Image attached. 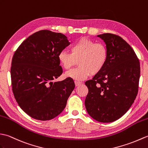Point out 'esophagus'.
<instances>
[{"label": "esophagus", "instance_id": "1", "mask_svg": "<svg viewBox=\"0 0 148 148\" xmlns=\"http://www.w3.org/2000/svg\"><path fill=\"white\" fill-rule=\"evenodd\" d=\"M82 84V82H81L79 81H75V86H78V85H80V84Z\"/></svg>", "mask_w": 148, "mask_h": 148}]
</instances>
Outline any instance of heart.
Wrapping results in <instances>:
<instances>
[{
    "instance_id": "1",
    "label": "heart",
    "mask_w": 148,
    "mask_h": 148,
    "mask_svg": "<svg viewBox=\"0 0 148 148\" xmlns=\"http://www.w3.org/2000/svg\"><path fill=\"white\" fill-rule=\"evenodd\" d=\"M71 53L61 51L58 61L65 70H69L78 63V67L69 71L65 76L75 80H82L92 75L102 71L108 59V51L106 45L87 38H82L71 45Z\"/></svg>"
}]
</instances>
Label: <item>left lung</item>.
Returning <instances> with one entry per match:
<instances>
[{
    "instance_id": "8db88e82",
    "label": "left lung",
    "mask_w": 148,
    "mask_h": 148,
    "mask_svg": "<svg viewBox=\"0 0 148 148\" xmlns=\"http://www.w3.org/2000/svg\"><path fill=\"white\" fill-rule=\"evenodd\" d=\"M108 51L104 68L85 82L88 92L85 100L87 113L103 123L119 119L132 106L138 92L140 63L130 45L112 34L97 35Z\"/></svg>"
}]
</instances>
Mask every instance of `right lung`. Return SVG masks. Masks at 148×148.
Instances as JSON below:
<instances>
[{"instance_id": "1", "label": "right lung", "mask_w": 148, "mask_h": 148, "mask_svg": "<svg viewBox=\"0 0 148 148\" xmlns=\"http://www.w3.org/2000/svg\"><path fill=\"white\" fill-rule=\"evenodd\" d=\"M61 33L40 30L22 42L12 59V89L18 105L33 119L49 120L63 111L75 88L71 78L52 82L63 73L58 54L70 45Z\"/></svg>"}]
</instances>
